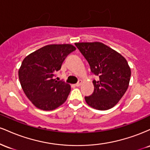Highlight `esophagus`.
I'll return each mask as SVG.
<instances>
[{"label": "esophagus", "instance_id": "34e87169", "mask_svg": "<svg viewBox=\"0 0 150 150\" xmlns=\"http://www.w3.org/2000/svg\"><path fill=\"white\" fill-rule=\"evenodd\" d=\"M81 84H82V80H80L78 82H77V83L75 84V86H76V87H80V86L81 85Z\"/></svg>", "mask_w": 150, "mask_h": 150}]
</instances>
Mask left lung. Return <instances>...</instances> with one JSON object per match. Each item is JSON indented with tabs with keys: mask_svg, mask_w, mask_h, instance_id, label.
Here are the masks:
<instances>
[{
	"mask_svg": "<svg viewBox=\"0 0 150 150\" xmlns=\"http://www.w3.org/2000/svg\"><path fill=\"white\" fill-rule=\"evenodd\" d=\"M90 66L99 77L93 80L94 92L85 97L87 104L97 110L113 107L126 92L131 71L125 58L101 42L75 43Z\"/></svg>",
	"mask_w": 150,
	"mask_h": 150,
	"instance_id": "1",
	"label": "left lung"
}]
</instances>
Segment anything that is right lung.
Here are the masks:
<instances>
[{
    "mask_svg": "<svg viewBox=\"0 0 150 150\" xmlns=\"http://www.w3.org/2000/svg\"><path fill=\"white\" fill-rule=\"evenodd\" d=\"M76 49L71 44H51L30 53L22 61L18 75L22 88L36 107L44 111L56 109L66 101L70 85L56 80L68 54Z\"/></svg>",
    "mask_w": 150,
    "mask_h": 150,
    "instance_id": "add662e5",
    "label": "right lung"
}]
</instances>
